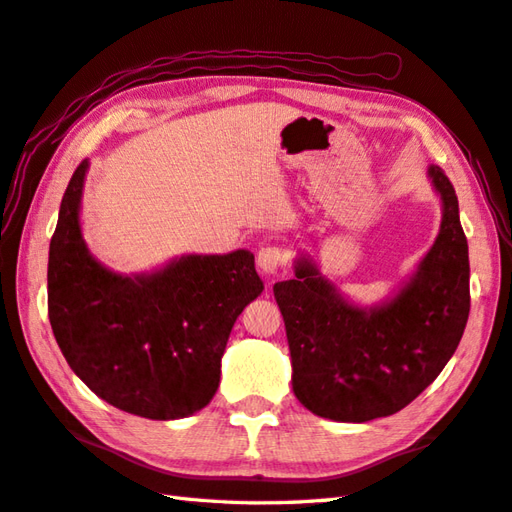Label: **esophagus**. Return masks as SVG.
<instances>
[{"label": "esophagus", "instance_id": "obj_1", "mask_svg": "<svg viewBox=\"0 0 512 512\" xmlns=\"http://www.w3.org/2000/svg\"><path fill=\"white\" fill-rule=\"evenodd\" d=\"M288 255H285L279 246H261L257 253V266L264 275H277V272L285 266Z\"/></svg>", "mask_w": 512, "mask_h": 512}]
</instances>
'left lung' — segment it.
<instances>
[{"label":"left lung","mask_w":512,"mask_h":512,"mask_svg":"<svg viewBox=\"0 0 512 512\" xmlns=\"http://www.w3.org/2000/svg\"><path fill=\"white\" fill-rule=\"evenodd\" d=\"M443 218L430 251L390 299L362 305L323 277L310 255L275 283L290 344L292 390L323 419L366 423L406 408L441 375L469 318V246L454 185L427 168Z\"/></svg>","instance_id":"1"}]
</instances>
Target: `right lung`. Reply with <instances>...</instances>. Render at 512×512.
Instances as JSON below:
<instances>
[{
    "mask_svg": "<svg viewBox=\"0 0 512 512\" xmlns=\"http://www.w3.org/2000/svg\"><path fill=\"white\" fill-rule=\"evenodd\" d=\"M82 161L65 189L47 261V312L67 364L128 414L174 421L213 399L237 316L264 292L251 251L181 255L150 272L100 264L80 227Z\"/></svg>",
    "mask_w": 512,
    "mask_h": 512,
    "instance_id": "right-lung-1",
    "label": "right lung"
}]
</instances>
